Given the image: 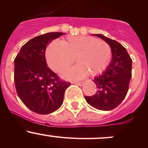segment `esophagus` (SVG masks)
Listing matches in <instances>:
<instances>
[{"label": "esophagus", "instance_id": "obj_1", "mask_svg": "<svg viewBox=\"0 0 148 148\" xmlns=\"http://www.w3.org/2000/svg\"><path fill=\"white\" fill-rule=\"evenodd\" d=\"M74 84H77V85H78V86H82V85L84 84V82H74Z\"/></svg>", "mask_w": 148, "mask_h": 148}]
</instances>
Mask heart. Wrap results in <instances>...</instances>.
<instances>
[{"instance_id": "obj_1", "label": "heart", "mask_w": 148, "mask_h": 148, "mask_svg": "<svg viewBox=\"0 0 148 148\" xmlns=\"http://www.w3.org/2000/svg\"><path fill=\"white\" fill-rule=\"evenodd\" d=\"M112 57V49L106 41L93 37L69 36L61 44L53 42L46 51V59L53 71L62 73L74 62L78 65L66 71L67 79H80L87 73L96 76L105 70Z\"/></svg>"}]
</instances>
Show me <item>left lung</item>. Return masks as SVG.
<instances>
[{
	"label": "left lung",
	"mask_w": 148,
	"mask_h": 148,
	"mask_svg": "<svg viewBox=\"0 0 148 148\" xmlns=\"http://www.w3.org/2000/svg\"><path fill=\"white\" fill-rule=\"evenodd\" d=\"M105 41L112 49L111 63L100 75L95 77L97 91L93 96H85L92 107L108 111L116 108L127 94L132 77V59L120 43L102 34H95Z\"/></svg>",
	"instance_id": "1"
}]
</instances>
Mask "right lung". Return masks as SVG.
<instances>
[{
	"label": "right lung",
	"instance_id": "obj_1",
	"mask_svg": "<svg viewBox=\"0 0 148 148\" xmlns=\"http://www.w3.org/2000/svg\"><path fill=\"white\" fill-rule=\"evenodd\" d=\"M65 34L38 36L21 47L14 60V82L21 100L31 111L47 114L62 106L70 82L62 81L46 64L45 51L53 40Z\"/></svg>",
	"mask_w": 148,
	"mask_h": 148
}]
</instances>
